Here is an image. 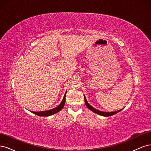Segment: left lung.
<instances>
[{"label":"left lung","instance_id":"1","mask_svg":"<svg viewBox=\"0 0 151 151\" xmlns=\"http://www.w3.org/2000/svg\"><path fill=\"white\" fill-rule=\"evenodd\" d=\"M84 101H85V103H86V106L88 107L90 110H91L92 111H93L94 113L98 114V115H101V116H111V115H115V114L118 113L119 111H120L121 110H122V109H120V110H118L116 111H113V112H103V111H99L98 110V109L94 108L92 106H91V105L88 103V101H87V99L86 98V97L84 96Z\"/></svg>","mask_w":151,"mask_h":151}]
</instances>
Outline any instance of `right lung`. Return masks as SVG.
Returning a JSON list of instances; mask_svg holds the SVG:
<instances>
[{"mask_svg":"<svg viewBox=\"0 0 151 151\" xmlns=\"http://www.w3.org/2000/svg\"><path fill=\"white\" fill-rule=\"evenodd\" d=\"M66 93H67V91H66V93H65V95H64V96H63V98L62 99V102L56 108H55L52 109H50V110H47V111H38H38L37 112H36V111H31V112L35 114V115H38V116H48L53 115V114L57 113V112L60 111L61 109L63 108V106H64V104L65 103V96H66Z\"/></svg>","mask_w":151,"mask_h":151,"instance_id":"obj_1","label":"right lung"}]
</instances>
